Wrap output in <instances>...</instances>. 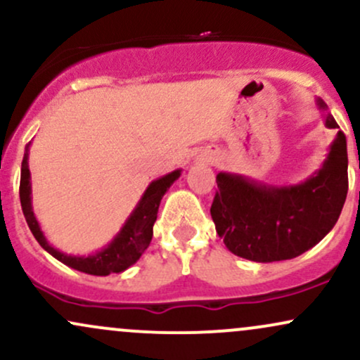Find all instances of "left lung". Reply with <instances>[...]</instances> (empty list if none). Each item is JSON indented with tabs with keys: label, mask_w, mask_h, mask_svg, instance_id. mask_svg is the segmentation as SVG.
I'll return each mask as SVG.
<instances>
[{
	"label": "left lung",
	"mask_w": 360,
	"mask_h": 360,
	"mask_svg": "<svg viewBox=\"0 0 360 360\" xmlns=\"http://www.w3.org/2000/svg\"><path fill=\"white\" fill-rule=\"evenodd\" d=\"M316 105L326 111L323 100ZM326 128H338L330 113ZM347 139L338 130L318 171L298 184H267L252 177L218 172L212 218L232 254L254 262L295 259L315 247L335 226L344 208Z\"/></svg>",
	"instance_id": "1"
}]
</instances>
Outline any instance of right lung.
Returning a JSON list of instances; mask_svg holds the SVG:
<instances>
[{
    "instance_id": "obj_1",
    "label": "right lung",
    "mask_w": 360,
    "mask_h": 360,
    "mask_svg": "<svg viewBox=\"0 0 360 360\" xmlns=\"http://www.w3.org/2000/svg\"><path fill=\"white\" fill-rule=\"evenodd\" d=\"M28 150H30V143L25 147V155L22 160L20 203H22L28 229L34 233L35 240L40 243V247L68 267H72V269L86 272V274L91 276L120 274V272L127 271L128 267L134 266L142 257V254L147 250L148 243L152 240L160 200L167 193V189L174 184V181L179 179L181 169H176V171L169 172V174L162 177H157V179L147 186V189L143 191L134 212L130 213V217L127 218L120 232L115 235L113 240L108 245L88 255H72L64 254V252L52 247L47 238H45L39 221H37L34 206H32V177L30 169H28Z\"/></svg>"
}]
</instances>
